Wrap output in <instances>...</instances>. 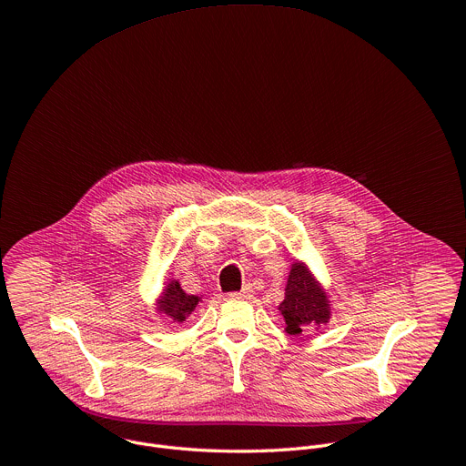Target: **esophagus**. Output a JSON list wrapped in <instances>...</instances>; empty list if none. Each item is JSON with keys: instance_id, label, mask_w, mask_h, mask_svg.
Segmentation results:
<instances>
[{"instance_id": "esophagus-1", "label": "esophagus", "mask_w": 466, "mask_h": 466, "mask_svg": "<svg viewBox=\"0 0 466 466\" xmlns=\"http://www.w3.org/2000/svg\"><path fill=\"white\" fill-rule=\"evenodd\" d=\"M252 294H254L252 285H243V289H241L239 292H236L234 296H236V298H243V299H245V298H250Z\"/></svg>"}]
</instances>
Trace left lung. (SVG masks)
<instances>
[{"label":"left lung","mask_w":466,"mask_h":466,"mask_svg":"<svg viewBox=\"0 0 466 466\" xmlns=\"http://www.w3.org/2000/svg\"><path fill=\"white\" fill-rule=\"evenodd\" d=\"M329 298L307 263L294 259L285 283V298L278 305V311L285 320V333L298 337L309 329L329 324L333 315Z\"/></svg>","instance_id":"1"}]
</instances>
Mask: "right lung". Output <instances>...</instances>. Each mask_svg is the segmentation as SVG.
I'll list each match as a JSON object with an SVG mask.
<instances>
[{
  "label": "right lung",
  "instance_id": "obj_1",
  "mask_svg": "<svg viewBox=\"0 0 466 466\" xmlns=\"http://www.w3.org/2000/svg\"><path fill=\"white\" fill-rule=\"evenodd\" d=\"M201 301V294H188L183 290L179 279L168 278L161 294L155 298L153 305L155 313L161 317H168L174 324L181 326L190 319V315L196 311Z\"/></svg>",
  "mask_w": 466,
  "mask_h": 466
}]
</instances>
